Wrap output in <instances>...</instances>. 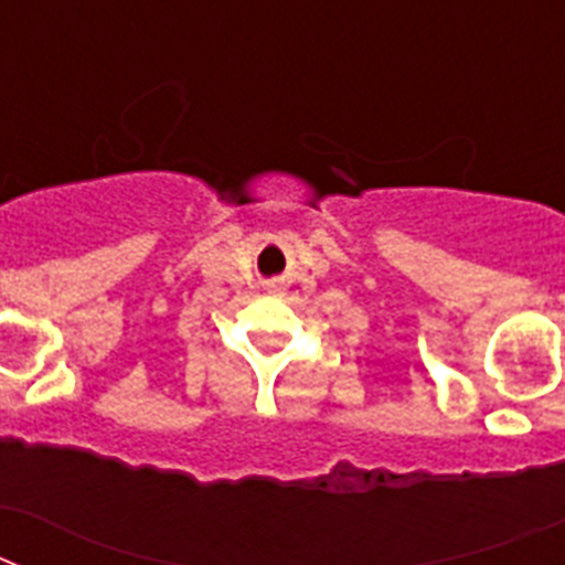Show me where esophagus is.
Instances as JSON below:
<instances>
[{
  "mask_svg": "<svg viewBox=\"0 0 565 565\" xmlns=\"http://www.w3.org/2000/svg\"><path fill=\"white\" fill-rule=\"evenodd\" d=\"M268 291H274V294H277V291H279V286H277V282H271V286H268Z\"/></svg>",
  "mask_w": 565,
  "mask_h": 565,
  "instance_id": "34e87169",
  "label": "esophagus"
}]
</instances>
